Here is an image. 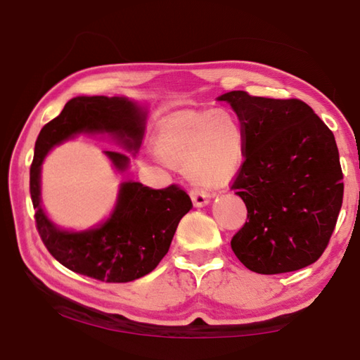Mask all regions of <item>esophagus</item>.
I'll return each mask as SVG.
<instances>
[{
	"label": "esophagus",
	"instance_id": "1",
	"mask_svg": "<svg viewBox=\"0 0 360 360\" xmlns=\"http://www.w3.org/2000/svg\"><path fill=\"white\" fill-rule=\"evenodd\" d=\"M190 198H192L193 205H195V207H198V209L204 207V205H207L210 202V200H212L210 193L202 192V190H192V192H190Z\"/></svg>",
	"mask_w": 360,
	"mask_h": 360
}]
</instances>
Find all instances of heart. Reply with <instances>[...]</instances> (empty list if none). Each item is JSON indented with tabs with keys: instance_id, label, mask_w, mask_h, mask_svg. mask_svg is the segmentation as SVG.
Here are the masks:
<instances>
[{
	"instance_id": "obj_1",
	"label": "heart",
	"mask_w": 360,
	"mask_h": 360,
	"mask_svg": "<svg viewBox=\"0 0 360 360\" xmlns=\"http://www.w3.org/2000/svg\"><path fill=\"white\" fill-rule=\"evenodd\" d=\"M153 150L162 164L186 170L195 184L217 187L238 172L244 131L227 108L182 111L160 122Z\"/></svg>"
}]
</instances>
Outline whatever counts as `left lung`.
I'll list each match as a JSON object with an SVG mask.
<instances>
[{"instance_id": "8db88e82", "label": "left lung", "mask_w": 360, "mask_h": 360, "mask_svg": "<svg viewBox=\"0 0 360 360\" xmlns=\"http://www.w3.org/2000/svg\"><path fill=\"white\" fill-rule=\"evenodd\" d=\"M232 106L244 131V159L232 186L248 221L231 241L233 254L258 274L312 264L338 223L343 174L334 134L297 98H266L231 91L217 97Z\"/></svg>"}]
</instances>
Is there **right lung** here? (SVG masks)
Segmentation results:
<instances>
[{
  "label": "right lung",
  "mask_w": 360,
  "mask_h": 360,
  "mask_svg": "<svg viewBox=\"0 0 360 360\" xmlns=\"http://www.w3.org/2000/svg\"><path fill=\"white\" fill-rule=\"evenodd\" d=\"M148 111L127 97L79 96L46 124L30 165V198L37 229L51 255L68 269L106 283H128L150 274L170 249L181 218L192 209L176 186L153 190L141 182H120L117 200L102 223L85 231L57 226L41 204V165L52 148L79 134L108 136L134 156L141 148ZM114 170L125 173L128 155L103 151Z\"/></svg>",
  "instance_id": "obj_1"
}]
</instances>
